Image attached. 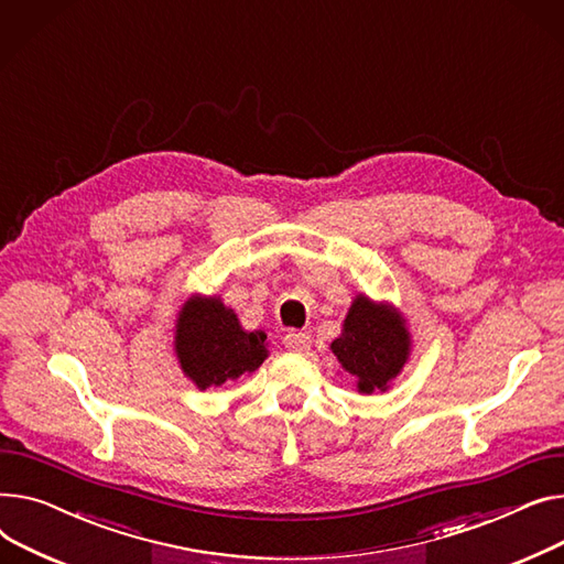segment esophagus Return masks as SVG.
<instances>
[{"label": "esophagus", "mask_w": 564, "mask_h": 564, "mask_svg": "<svg viewBox=\"0 0 564 564\" xmlns=\"http://www.w3.org/2000/svg\"><path fill=\"white\" fill-rule=\"evenodd\" d=\"M310 344H312V337H310L307 333H289V335L284 337V346H286L289 350H293V352L307 350Z\"/></svg>", "instance_id": "1"}]
</instances>
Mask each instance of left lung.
<instances>
[{"label": "left lung", "mask_w": 564, "mask_h": 564, "mask_svg": "<svg viewBox=\"0 0 564 564\" xmlns=\"http://www.w3.org/2000/svg\"><path fill=\"white\" fill-rule=\"evenodd\" d=\"M341 369L355 378L359 393H384L401 376L412 352L405 316L391 303H376L357 293L341 325V335L329 344Z\"/></svg>", "instance_id": "1"}]
</instances>
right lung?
Returning a JSON list of instances; mask_svg holds the SVG:
<instances>
[{
    "instance_id": "right-lung-1",
    "label": "right lung",
    "mask_w": 564,
    "mask_h": 564,
    "mask_svg": "<svg viewBox=\"0 0 564 564\" xmlns=\"http://www.w3.org/2000/svg\"><path fill=\"white\" fill-rule=\"evenodd\" d=\"M173 346L182 373L200 391L252 373L269 357L267 333L243 329L220 295L188 297L175 321Z\"/></svg>"
}]
</instances>
